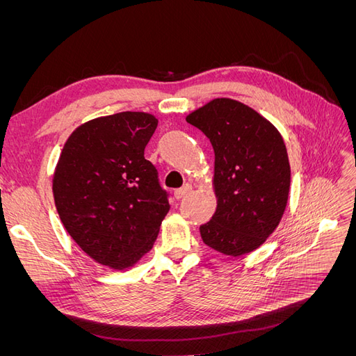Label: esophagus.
<instances>
[{"mask_svg":"<svg viewBox=\"0 0 356 356\" xmlns=\"http://www.w3.org/2000/svg\"><path fill=\"white\" fill-rule=\"evenodd\" d=\"M190 190H191V186H190V184H184L181 188H178V190L174 191V196H175V199L179 200V199L184 197V196L187 195V193H190Z\"/></svg>","mask_w":356,"mask_h":356,"instance_id":"34e87169","label":"esophagus"}]
</instances>
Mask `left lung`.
<instances>
[{"label":"left lung","instance_id":"8db88e82","mask_svg":"<svg viewBox=\"0 0 356 356\" xmlns=\"http://www.w3.org/2000/svg\"><path fill=\"white\" fill-rule=\"evenodd\" d=\"M186 120L213 147L212 188L217 209L200 225L202 241L224 255L260 248L282 220L291 168L281 132L251 106L217 98Z\"/></svg>","mask_w":356,"mask_h":356}]
</instances>
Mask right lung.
<instances>
[{"label":"right lung","instance_id":"right-lung-1","mask_svg":"<svg viewBox=\"0 0 356 356\" xmlns=\"http://www.w3.org/2000/svg\"><path fill=\"white\" fill-rule=\"evenodd\" d=\"M157 118L123 111L93 118L68 136L53 174L59 218L92 260L126 270L152 251L169 212L144 149Z\"/></svg>","mask_w":356,"mask_h":356}]
</instances>
